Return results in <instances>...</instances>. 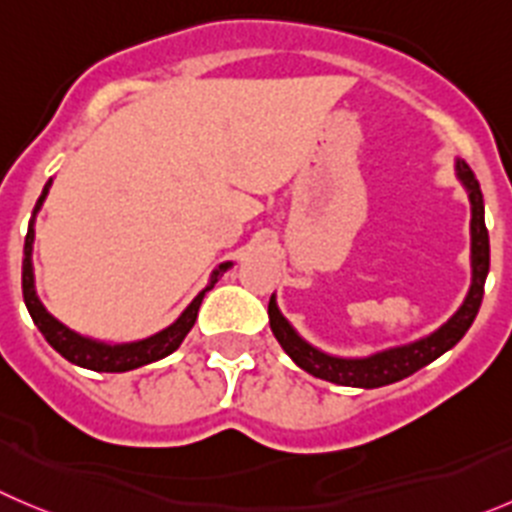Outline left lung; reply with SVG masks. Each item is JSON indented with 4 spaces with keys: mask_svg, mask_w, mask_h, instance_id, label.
I'll use <instances>...</instances> for the list:
<instances>
[{
    "mask_svg": "<svg viewBox=\"0 0 512 512\" xmlns=\"http://www.w3.org/2000/svg\"><path fill=\"white\" fill-rule=\"evenodd\" d=\"M457 178L465 186L467 198H470V266H472V284L467 291L465 301L460 309L427 337L417 339V342L402 344V347L384 349V352L369 354V357H332V354L321 352V349L311 347L306 339L296 334L294 326L286 321L276 306V296L269 301V324L274 337L279 339L281 349L299 364L304 372L314 374V377L326 379V382L342 384V387H362L374 389L384 387V384L399 382V379L410 377L417 369L427 367L435 362L437 357L455 347L465 332L472 326L475 316H478L480 304H483L485 279L490 271V238L488 228H485V206H483V191L465 160L455 163Z\"/></svg>",
    "mask_w": 512,
    "mask_h": 512,
    "instance_id": "1",
    "label": "left lung"
}]
</instances>
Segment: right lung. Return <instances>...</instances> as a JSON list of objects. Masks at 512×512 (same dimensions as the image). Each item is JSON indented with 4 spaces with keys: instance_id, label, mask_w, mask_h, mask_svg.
Instances as JSON below:
<instances>
[{
    "instance_id": "add662e5",
    "label": "right lung",
    "mask_w": 512,
    "mask_h": 512,
    "mask_svg": "<svg viewBox=\"0 0 512 512\" xmlns=\"http://www.w3.org/2000/svg\"><path fill=\"white\" fill-rule=\"evenodd\" d=\"M52 180H47L45 191H42L40 201L34 206L32 218H29L27 238H24V259H22V294L24 304H27L29 316L37 324V329L42 332V337L47 339L55 352H60L67 362L77 364V367L92 369V372H130V369L145 367L150 362H158V359L168 357L175 349L180 347V342L186 339V334L191 332L193 324H196L198 309H201V301L206 296V291L213 289L218 279L231 269V261L218 266L211 274V284L186 306V311L178 316L170 326H165L163 332L153 334L148 339H140V342H128V344H105L97 342V339L82 337V334L72 332L70 326H65L62 321H57L50 311L45 309V304L40 301L37 291H34V271H32V243H34V216L45 203L47 193H50Z\"/></svg>"
}]
</instances>
